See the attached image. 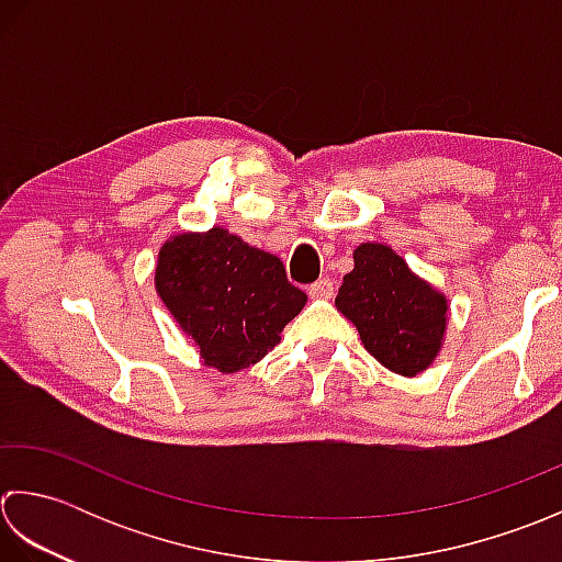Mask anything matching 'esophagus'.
Here are the masks:
<instances>
[{
  "label": "esophagus",
  "mask_w": 562,
  "mask_h": 562,
  "mask_svg": "<svg viewBox=\"0 0 562 562\" xmlns=\"http://www.w3.org/2000/svg\"><path fill=\"white\" fill-rule=\"evenodd\" d=\"M307 293H311V297H331L335 295V283H331V279H319L307 285Z\"/></svg>",
  "instance_id": "obj_1"
}]
</instances>
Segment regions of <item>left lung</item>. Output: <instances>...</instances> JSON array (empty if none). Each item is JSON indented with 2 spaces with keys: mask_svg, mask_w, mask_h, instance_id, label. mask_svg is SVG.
<instances>
[{
  "mask_svg": "<svg viewBox=\"0 0 562 562\" xmlns=\"http://www.w3.org/2000/svg\"><path fill=\"white\" fill-rule=\"evenodd\" d=\"M337 311L357 325L366 351L400 375H415L437 359L446 331V297L409 271L391 247L353 249Z\"/></svg>",
  "mask_w": 562,
  "mask_h": 562,
  "instance_id": "8db88e82",
  "label": "left lung"
}]
</instances>
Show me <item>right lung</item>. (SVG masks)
I'll return each instance as SVG.
<instances>
[{"label": "right lung", "instance_id": "obj_1", "mask_svg": "<svg viewBox=\"0 0 562 562\" xmlns=\"http://www.w3.org/2000/svg\"><path fill=\"white\" fill-rule=\"evenodd\" d=\"M155 285L179 327L196 341L203 363L221 373L267 357L307 301L285 279L279 257L223 227L165 243Z\"/></svg>", "mask_w": 562, "mask_h": 562}]
</instances>
